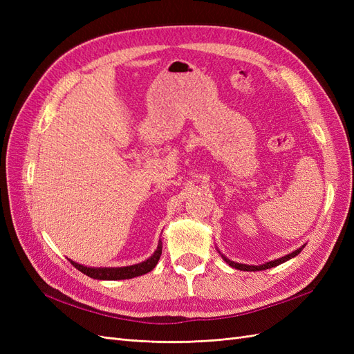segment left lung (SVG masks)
<instances>
[{
    "label": "left lung",
    "instance_id": "left-lung-1",
    "mask_svg": "<svg viewBox=\"0 0 354 354\" xmlns=\"http://www.w3.org/2000/svg\"><path fill=\"white\" fill-rule=\"evenodd\" d=\"M303 248H304V245L301 246V248L295 250L294 252H291V254H288V255L282 257V259H277V260H273V261H269V263H264V264H260V266H250V264H241V263H234V261H230L229 259H226V257H224L223 254H221V257H223V260H224V261H226L229 266L234 267V269H238V270H243V272H259V270L272 269V267L279 266V264H282V263L288 261L289 259H294L295 255H298L299 252H301V250H303Z\"/></svg>",
    "mask_w": 354,
    "mask_h": 354
}]
</instances>
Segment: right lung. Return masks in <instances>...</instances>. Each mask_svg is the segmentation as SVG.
<instances>
[{"instance_id":"add662e5","label":"right lung","mask_w":354,"mask_h":354,"mask_svg":"<svg viewBox=\"0 0 354 354\" xmlns=\"http://www.w3.org/2000/svg\"><path fill=\"white\" fill-rule=\"evenodd\" d=\"M160 254H162V242L159 241L158 248L152 254V257H149V259L143 263L133 264V266H125V267H87V266L75 263L72 260H69V261L73 264L75 269H78L84 274L93 277V279L121 281V279H131V277L142 276V274H146L151 270H153L155 266L159 261Z\"/></svg>"}]
</instances>
